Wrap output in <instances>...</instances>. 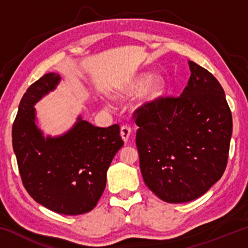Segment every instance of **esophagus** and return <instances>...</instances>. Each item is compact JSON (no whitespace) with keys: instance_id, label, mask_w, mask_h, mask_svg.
I'll list each match as a JSON object with an SVG mask.
<instances>
[{"instance_id":"34e87169","label":"esophagus","mask_w":248,"mask_h":248,"mask_svg":"<svg viewBox=\"0 0 248 248\" xmlns=\"http://www.w3.org/2000/svg\"><path fill=\"white\" fill-rule=\"evenodd\" d=\"M130 134H131V128H130L129 125H123V127L120 128V136L124 142H128Z\"/></svg>"}]
</instances>
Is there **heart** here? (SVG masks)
<instances>
[{
  "label": "heart",
  "mask_w": 248,
  "mask_h": 248,
  "mask_svg": "<svg viewBox=\"0 0 248 248\" xmlns=\"http://www.w3.org/2000/svg\"><path fill=\"white\" fill-rule=\"evenodd\" d=\"M149 81H150L149 75H144V77L140 78L136 83L133 84L131 87V91L130 92H131V93H137V92H140ZM163 87H164V79H163L161 77H154L151 78V81L148 84V86H146L144 94H143L144 102L149 103V102H152L153 99L157 98L159 94L162 93Z\"/></svg>",
  "instance_id": "heart-1"
}]
</instances>
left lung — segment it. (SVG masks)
Masks as SVG:
<instances>
[{"instance_id":"obj_1","label":"left lung","mask_w":248,"mask_h":248,"mask_svg":"<svg viewBox=\"0 0 248 248\" xmlns=\"http://www.w3.org/2000/svg\"><path fill=\"white\" fill-rule=\"evenodd\" d=\"M188 63L191 74L180 96L158 97L133 114L143 180L169 203L199 198L222 177L232 136L221 84L202 66Z\"/></svg>"}]
</instances>
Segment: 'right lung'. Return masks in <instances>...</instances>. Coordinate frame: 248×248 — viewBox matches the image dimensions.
<instances>
[{"instance_id": "1", "label": "right lung", "mask_w": 248, "mask_h": 248, "mask_svg": "<svg viewBox=\"0 0 248 248\" xmlns=\"http://www.w3.org/2000/svg\"><path fill=\"white\" fill-rule=\"evenodd\" d=\"M60 75L48 73L28 87L12 129L25 189L51 211L66 216L93 210L106 187L107 170L124 145L119 124L95 127L78 116L68 132L45 138L33 105L53 91Z\"/></svg>"}]
</instances>
